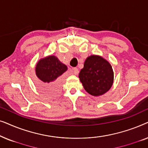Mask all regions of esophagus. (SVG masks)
<instances>
[{
	"label": "esophagus",
	"instance_id": "1",
	"mask_svg": "<svg viewBox=\"0 0 148 148\" xmlns=\"http://www.w3.org/2000/svg\"><path fill=\"white\" fill-rule=\"evenodd\" d=\"M73 73L75 74V75H77L78 73H79V69L77 68H73Z\"/></svg>",
	"mask_w": 148,
	"mask_h": 148
}]
</instances>
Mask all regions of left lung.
Wrapping results in <instances>:
<instances>
[{"label": "left lung", "mask_w": 148, "mask_h": 148, "mask_svg": "<svg viewBox=\"0 0 148 148\" xmlns=\"http://www.w3.org/2000/svg\"><path fill=\"white\" fill-rule=\"evenodd\" d=\"M79 77L87 92L98 96L108 92L112 87L114 73L106 60L100 56L92 55L86 58Z\"/></svg>", "instance_id": "8db88e82"}]
</instances>
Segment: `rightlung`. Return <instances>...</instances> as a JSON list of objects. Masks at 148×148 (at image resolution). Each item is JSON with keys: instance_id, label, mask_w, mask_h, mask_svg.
<instances>
[{"instance_id": "obj_1", "label": "right lung", "mask_w": 148, "mask_h": 148, "mask_svg": "<svg viewBox=\"0 0 148 148\" xmlns=\"http://www.w3.org/2000/svg\"><path fill=\"white\" fill-rule=\"evenodd\" d=\"M66 70L67 66L54 56L40 60L36 67V74L40 79L38 88L47 95L58 94L61 88V75Z\"/></svg>"}]
</instances>
